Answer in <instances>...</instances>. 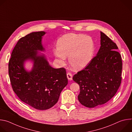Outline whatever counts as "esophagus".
Masks as SVG:
<instances>
[{"instance_id": "1", "label": "esophagus", "mask_w": 132, "mask_h": 132, "mask_svg": "<svg viewBox=\"0 0 132 132\" xmlns=\"http://www.w3.org/2000/svg\"><path fill=\"white\" fill-rule=\"evenodd\" d=\"M67 77L69 80H71L72 79V75L71 73L68 72L67 73Z\"/></svg>"}]
</instances>
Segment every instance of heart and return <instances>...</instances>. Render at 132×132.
I'll return each instance as SVG.
<instances>
[{
    "label": "heart",
    "mask_w": 132,
    "mask_h": 132,
    "mask_svg": "<svg viewBox=\"0 0 132 132\" xmlns=\"http://www.w3.org/2000/svg\"><path fill=\"white\" fill-rule=\"evenodd\" d=\"M57 50L54 55L61 64L68 57L70 66L75 70H80L87 66L93 58L95 44L91 37L83 34H69L58 40Z\"/></svg>",
    "instance_id": "obj_1"
}]
</instances>
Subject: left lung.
Instances as JSON below:
<instances>
[{"instance_id": "1", "label": "left lung", "mask_w": 132, "mask_h": 132, "mask_svg": "<svg viewBox=\"0 0 132 132\" xmlns=\"http://www.w3.org/2000/svg\"><path fill=\"white\" fill-rule=\"evenodd\" d=\"M118 47L104 33L101 32V46L90 63L73 75L78 84L80 103L94 108L106 103L114 96L122 81V61Z\"/></svg>"}]
</instances>
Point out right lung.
Returning a JSON list of instances; mask_svg holds the SVG:
<instances>
[{
	"instance_id": "right-lung-1",
	"label": "right lung",
	"mask_w": 132,
	"mask_h": 132,
	"mask_svg": "<svg viewBox=\"0 0 132 132\" xmlns=\"http://www.w3.org/2000/svg\"><path fill=\"white\" fill-rule=\"evenodd\" d=\"M45 32H32L19 40L8 64V72L13 91L22 101L40 110H45L57 102L62 90L68 84L66 69L54 68L44 56L37 55V50L43 51L42 36ZM34 61L32 71L23 67L24 62Z\"/></svg>"
}]
</instances>
